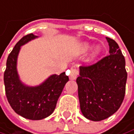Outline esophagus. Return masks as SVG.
Returning <instances> with one entry per match:
<instances>
[{
    "label": "esophagus",
    "mask_w": 134,
    "mask_h": 134,
    "mask_svg": "<svg viewBox=\"0 0 134 134\" xmlns=\"http://www.w3.org/2000/svg\"><path fill=\"white\" fill-rule=\"evenodd\" d=\"M78 75V72L75 68H71V73L70 75V80H75L77 77Z\"/></svg>",
    "instance_id": "1"
}]
</instances>
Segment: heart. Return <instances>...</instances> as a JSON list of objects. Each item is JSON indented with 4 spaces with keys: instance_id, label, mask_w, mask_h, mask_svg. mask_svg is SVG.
<instances>
[{
    "instance_id": "1",
    "label": "heart",
    "mask_w": 134,
    "mask_h": 134,
    "mask_svg": "<svg viewBox=\"0 0 134 134\" xmlns=\"http://www.w3.org/2000/svg\"><path fill=\"white\" fill-rule=\"evenodd\" d=\"M91 46V43L90 42H87V41L83 42L82 43V44H81V46H80V52H81V53H85V52H87V51L90 49ZM101 52H102V47H101V45L99 44V43L94 45L93 47L92 48V51L91 52V54H90V57H89L90 60H92L97 58L99 55L100 54Z\"/></svg>"
}]
</instances>
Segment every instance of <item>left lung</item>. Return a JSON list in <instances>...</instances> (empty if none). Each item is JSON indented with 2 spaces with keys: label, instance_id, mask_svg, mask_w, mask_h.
Instances as JSON below:
<instances>
[{
  "label": "left lung",
  "instance_id": "1",
  "mask_svg": "<svg viewBox=\"0 0 134 134\" xmlns=\"http://www.w3.org/2000/svg\"><path fill=\"white\" fill-rule=\"evenodd\" d=\"M106 39L110 55L93 65L80 67L77 78L80 110L92 121H100L113 115L125 95V58L115 41Z\"/></svg>",
  "mask_w": 134,
  "mask_h": 134
}]
</instances>
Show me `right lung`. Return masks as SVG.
Masks as SVG:
<instances>
[{
  "instance_id": "right-lung-1",
  "label": "right lung",
  "mask_w": 134,
  "mask_h": 134,
  "mask_svg": "<svg viewBox=\"0 0 134 134\" xmlns=\"http://www.w3.org/2000/svg\"><path fill=\"white\" fill-rule=\"evenodd\" d=\"M38 38L34 34H27L16 43L9 54L4 74L7 100L16 114L26 119L39 120L51 115L63 89L69 80L65 72L51 74L41 83L30 86L24 83L18 71V58L21 47Z\"/></svg>"
}]
</instances>
